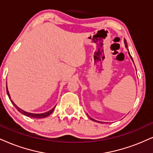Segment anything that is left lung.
Returning <instances> with one entry per match:
<instances>
[{"label": "left lung", "mask_w": 153, "mask_h": 153, "mask_svg": "<svg viewBox=\"0 0 153 153\" xmlns=\"http://www.w3.org/2000/svg\"><path fill=\"white\" fill-rule=\"evenodd\" d=\"M124 44H125V46H126V47L127 48V42H126V39H124ZM128 54H129V56H130V57H131V60H132L133 61V59H132V57H131V54H130V53H129V51H128ZM90 119L91 120H92V121H96V122H98V123H101V121H96V120H94V119H92V118L91 117H90Z\"/></svg>", "instance_id": "left-lung-1"}]
</instances>
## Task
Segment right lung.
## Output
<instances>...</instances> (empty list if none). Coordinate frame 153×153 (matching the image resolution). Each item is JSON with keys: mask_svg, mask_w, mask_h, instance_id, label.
Masks as SVG:
<instances>
[{"mask_svg": "<svg viewBox=\"0 0 153 153\" xmlns=\"http://www.w3.org/2000/svg\"><path fill=\"white\" fill-rule=\"evenodd\" d=\"M6 83H7V82H6ZM6 90H7V95H8L9 98H10V101H11V102H12V103H13V105L15 106V107L16 108V109H17V110H18V111H20V113H22V114H24V115H25V116H27V117H28L34 118V119H42V118L47 117L48 116H49V115L51 114L52 113V112L53 111V110H54V109H55V107H54L53 108V109L50 110V111H47V112H45V113H43V114H33V113H30V112H27V111H24V110L21 109L20 108H19L18 107H17V106L16 105V104H15L14 103V102H13V100H11V98H10V94H9L8 90H7V84H6Z\"/></svg>", "mask_w": 153, "mask_h": 153, "instance_id": "right-lung-1", "label": "right lung"}]
</instances>
